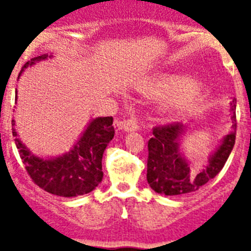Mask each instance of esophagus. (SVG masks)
Instances as JSON below:
<instances>
[{
	"label": "esophagus",
	"mask_w": 251,
	"mask_h": 251,
	"mask_svg": "<svg viewBox=\"0 0 251 251\" xmlns=\"http://www.w3.org/2000/svg\"><path fill=\"white\" fill-rule=\"evenodd\" d=\"M119 128L121 129H124L126 132H134V130L139 129V123L138 119L136 117H130L127 121H123L119 123Z\"/></svg>",
	"instance_id": "esophagus-1"
}]
</instances>
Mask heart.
Listing matches in <instances>:
<instances>
[{"label": "heart", "instance_id": "obj_1", "mask_svg": "<svg viewBox=\"0 0 251 251\" xmlns=\"http://www.w3.org/2000/svg\"><path fill=\"white\" fill-rule=\"evenodd\" d=\"M179 83H181L179 79H171V80L165 81V83L158 84L154 92H168L171 89H175ZM201 92H202V84L200 81L195 80V79L185 81L168 95L167 99H166V106L174 110L185 109L200 97Z\"/></svg>", "mask_w": 251, "mask_h": 251}]
</instances>
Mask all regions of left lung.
Returning a JSON list of instances; mask_svg holds the SVG:
<instances>
[{
  "label": "left lung",
  "instance_id": "obj_1",
  "mask_svg": "<svg viewBox=\"0 0 251 251\" xmlns=\"http://www.w3.org/2000/svg\"><path fill=\"white\" fill-rule=\"evenodd\" d=\"M236 101L232 100V130L224 137L221 145L208 157V165L195 174L179 151V138L185 126L172 123L153 128V137L148 141L147 181L157 194L166 196H185L196 192L214 178L225 166L235 145L236 134Z\"/></svg>",
  "mask_w": 251,
  "mask_h": 251
}]
</instances>
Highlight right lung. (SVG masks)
Segmentation results:
<instances>
[{"label": "right lung", "instance_id": "add662e5", "mask_svg": "<svg viewBox=\"0 0 251 251\" xmlns=\"http://www.w3.org/2000/svg\"><path fill=\"white\" fill-rule=\"evenodd\" d=\"M48 56L45 54L31 59L24 65L21 73L27 66L48 59ZM15 100H17V95ZM13 122L12 126H15ZM12 134L16 137L15 143L20 157L32 181L49 194L75 197L89 194L101 182V158L104 150L114 137V127L112 117L93 119L76 145L65 154L55 158H40L35 156L17 138L15 128H12Z\"/></svg>", "mask_w": 251, "mask_h": 251}]
</instances>
